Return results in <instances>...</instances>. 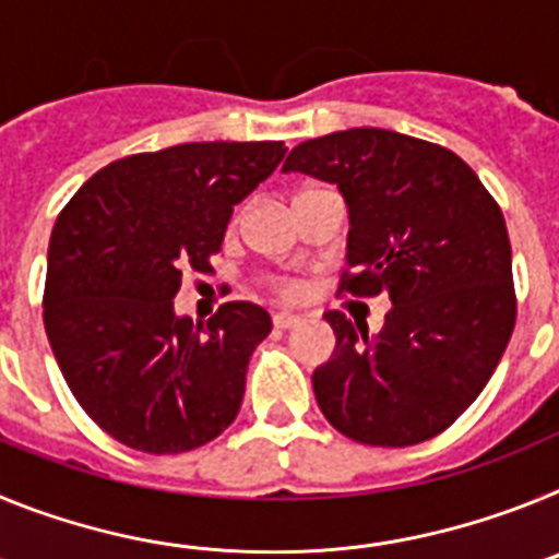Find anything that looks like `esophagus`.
<instances>
[{"label":"esophagus","instance_id":"esophagus-1","mask_svg":"<svg viewBox=\"0 0 559 559\" xmlns=\"http://www.w3.org/2000/svg\"><path fill=\"white\" fill-rule=\"evenodd\" d=\"M299 322H302V316L294 313V310H276L274 313V324L280 330H290V328H296Z\"/></svg>","mask_w":559,"mask_h":559}]
</instances>
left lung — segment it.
<instances>
[{"label":"left lung","instance_id":"left-lung-1","mask_svg":"<svg viewBox=\"0 0 559 559\" xmlns=\"http://www.w3.org/2000/svg\"><path fill=\"white\" fill-rule=\"evenodd\" d=\"M347 204L349 294H389L378 333L328 310L335 333L313 392L330 426L406 448L445 431L496 372L515 328L507 224L456 153L386 128H349L288 153Z\"/></svg>","mask_w":559,"mask_h":559}]
</instances>
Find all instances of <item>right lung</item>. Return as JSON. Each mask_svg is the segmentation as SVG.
Masks as SVG:
<instances>
[{"instance_id":"1","label":"right lung","mask_w":559,"mask_h":559,"mask_svg":"<svg viewBox=\"0 0 559 559\" xmlns=\"http://www.w3.org/2000/svg\"><path fill=\"white\" fill-rule=\"evenodd\" d=\"M283 142H187L95 173L47 251L44 328L69 389L117 442L185 453L240 412L246 367L271 333L260 305L206 324L176 313L185 271H206L231 210L283 162Z\"/></svg>"}]
</instances>
